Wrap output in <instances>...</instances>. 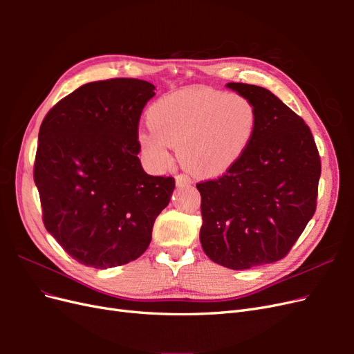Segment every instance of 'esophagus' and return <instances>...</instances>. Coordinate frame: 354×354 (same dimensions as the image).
<instances>
[{
    "instance_id": "1",
    "label": "esophagus",
    "mask_w": 354,
    "mask_h": 354,
    "mask_svg": "<svg viewBox=\"0 0 354 354\" xmlns=\"http://www.w3.org/2000/svg\"><path fill=\"white\" fill-rule=\"evenodd\" d=\"M176 185L181 186V185H192V178L186 174H177L176 176Z\"/></svg>"
}]
</instances>
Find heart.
Returning <instances> with one entry per match:
<instances>
[{"label":"heart","mask_w":354,"mask_h":354,"mask_svg":"<svg viewBox=\"0 0 354 354\" xmlns=\"http://www.w3.org/2000/svg\"><path fill=\"white\" fill-rule=\"evenodd\" d=\"M152 131L138 133L147 165L160 171L171 160L168 147L198 177L226 173L248 151L259 127L255 104L242 94L186 88L156 100L147 113Z\"/></svg>","instance_id":"obj_1"}]
</instances>
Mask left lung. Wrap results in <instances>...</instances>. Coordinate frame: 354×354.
Instances as JSON below:
<instances>
[{
    "label": "left lung",
    "instance_id": "left-lung-1",
    "mask_svg": "<svg viewBox=\"0 0 354 354\" xmlns=\"http://www.w3.org/2000/svg\"><path fill=\"white\" fill-rule=\"evenodd\" d=\"M248 97L259 127L242 158L221 177L202 181L201 245L232 270L279 261L313 217L320 156L308 125L259 85L229 82Z\"/></svg>",
    "mask_w": 354,
    "mask_h": 354
}]
</instances>
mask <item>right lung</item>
Instances as JSON below:
<instances>
[{
  "label": "right lung",
  "instance_id": "right-lung-1",
  "mask_svg": "<svg viewBox=\"0 0 354 354\" xmlns=\"http://www.w3.org/2000/svg\"><path fill=\"white\" fill-rule=\"evenodd\" d=\"M155 85L113 78L81 85L41 124L34 180L48 233L78 263L109 269L138 259L173 177L149 176L138 159V121Z\"/></svg>",
  "mask_w": 354,
  "mask_h": 354
}]
</instances>
